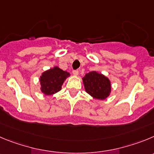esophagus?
Here are the masks:
<instances>
[{
    "instance_id": "obj_1",
    "label": "esophagus",
    "mask_w": 154,
    "mask_h": 154,
    "mask_svg": "<svg viewBox=\"0 0 154 154\" xmlns=\"http://www.w3.org/2000/svg\"><path fill=\"white\" fill-rule=\"evenodd\" d=\"M73 74H74V76H77L79 74V70H73Z\"/></svg>"
}]
</instances>
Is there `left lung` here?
<instances>
[{
	"instance_id": "obj_1",
	"label": "left lung",
	"mask_w": 154,
	"mask_h": 154,
	"mask_svg": "<svg viewBox=\"0 0 154 154\" xmlns=\"http://www.w3.org/2000/svg\"><path fill=\"white\" fill-rule=\"evenodd\" d=\"M82 80L85 91L93 98L104 100L109 97L112 91L111 81L103 74L93 70L86 74Z\"/></svg>"
}]
</instances>
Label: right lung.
Masks as SVG:
<instances>
[{
    "mask_svg": "<svg viewBox=\"0 0 154 154\" xmlns=\"http://www.w3.org/2000/svg\"><path fill=\"white\" fill-rule=\"evenodd\" d=\"M70 77V73L57 66L45 70L39 77L40 90L45 96H50L61 90L64 82Z\"/></svg>",
    "mask_w": 154,
    "mask_h": 154,
    "instance_id": "right-lung-1",
    "label": "right lung"
}]
</instances>
